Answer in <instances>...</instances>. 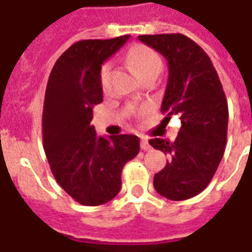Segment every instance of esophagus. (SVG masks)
<instances>
[{
  "label": "esophagus",
  "mask_w": 252,
  "mask_h": 252,
  "mask_svg": "<svg viewBox=\"0 0 252 252\" xmlns=\"http://www.w3.org/2000/svg\"><path fill=\"white\" fill-rule=\"evenodd\" d=\"M140 147L143 151H150L151 150V145L147 140V137H141V141H140Z\"/></svg>",
  "instance_id": "esophagus-1"
}]
</instances>
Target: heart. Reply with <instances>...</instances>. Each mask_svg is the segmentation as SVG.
<instances>
[{"mask_svg":"<svg viewBox=\"0 0 252 252\" xmlns=\"http://www.w3.org/2000/svg\"><path fill=\"white\" fill-rule=\"evenodd\" d=\"M126 61L140 79L151 73L159 74L163 68V61L160 59V56L152 48L147 45L132 46L126 53ZM109 70H111V64L104 63L100 69V74H98L101 87L107 85Z\"/></svg>","mask_w":252,"mask_h":252,"instance_id":"1","label":"heart"}]
</instances>
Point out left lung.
Here are the masks:
<instances>
[{
    "label": "left lung",
    "instance_id": "1",
    "mask_svg": "<svg viewBox=\"0 0 252 252\" xmlns=\"http://www.w3.org/2000/svg\"><path fill=\"white\" fill-rule=\"evenodd\" d=\"M168 61V83L161 102L164 120L179 115L182 126L175 141L151 139L150 144L171 155L154 187L169 200L196 196L210 184L227 143L228 105L211 60L195 41L180 33L139 36Z\"/></svg>",
    "mask_w": 252,
    "mask_h": 252
}]
</instances>
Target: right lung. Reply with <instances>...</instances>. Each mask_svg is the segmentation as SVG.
Listing matches in <instances>:
<instances>
[{"label":"right lung","mask_w":252,"mask_h":252,"mask_svg":"<svg viewBox=\"0 0 252 252\" xmlns=\"http://www.w3.org/2000/svg\"><path fill=\"white\" fill-rule=\"evenodd\" d=\"M129 36L83 40L65 50L48 80L42 143L57 183L84 206H100L120 192L121 171L140 151L135 135L97 136L91 121L102 102L100 69Z\"/></svg>","instance_id":"obj_1"}]
</instances>
